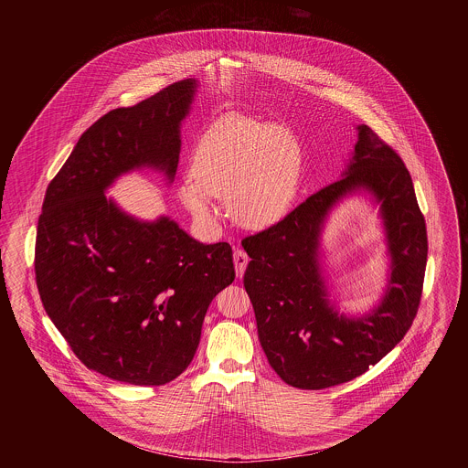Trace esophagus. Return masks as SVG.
<instances>
[{"instance_id": "34e87169", "label": "esophagus", "mask_w": 468, "mask_h": 468, "mask_svg": "<svg viewBox=\"0 0 468 468\" xmlns=\"http://www.w3.org/2000/svg\"><path fill=\"white\" fill-rule=\"evenodd\" d=\"M233 262H235L237 276L241 278V276H243V272H245L247 264H249V255L245 254V252L240 250V249H235V252H233Z\"/></svg>"}]
</instances>
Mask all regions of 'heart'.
Segmentation results:
<instances>
[{
	"label": "heart",
	"mask_w": 468,
	"mask_h": 468,
	"mask_svg": "<svg viewBox=\"0 0 468 468\" xmlns=\"http://www.w3.org/2000/svg\"><path fill=\"white\" fill-rule=\"evenodd\" d=\"M192 173L178 184V198L202 227L218 225L221 198L228 197L235 221L268 228L284 218L297 197L302 147L280 123L227 118L198 139Z\"/></svg>",
	"instance_id": "b5f03b06"
}]
</instances>
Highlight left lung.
I'll return each instance as SVG.
<instances>
[{"label": "left lung", "instance_id": "left-lung-1", "mask_svg": "<svg viewBox=\"0 0 468 468\" xmlns=\"http://www.w3.org/2000/svg\"><path fill=\"white\" fill-rule=\"evenodd\" d=\"M355 128L340 180L241 241L261 346L284 383L302 389L352 381L378 364L409 331L422 295L427 231L410 173L367 125ZM350 197L378 207L388 257L384 293L362 314L340 311L322 262L326 221Z\"/></svg>", "mask_w": 468, "mask_h": 468}]
</instances>
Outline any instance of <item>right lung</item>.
<instances>
[{
    "instance_id": "1",
    "label": "right lung",
    "mask_w": 468,
    "mask_h": 468,
    "mask_svg": "<svg viewBox=\"0 0 468 468\" xmlns=\"http://www.w3.org/2000/svg\"><path fill=\"white\" fill-rule=\"evenodd\" d=\"M197 87L185 79L101 116L46 190L36 239L44 309L84 366L120 383L178 378L209 303L235 280L227 241L206 245L170 216L141 219L106 197L133 171L173 184Z\"/></svg>"
}]
</instances>
